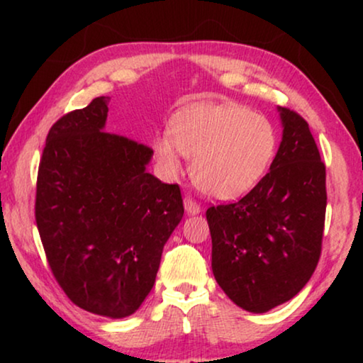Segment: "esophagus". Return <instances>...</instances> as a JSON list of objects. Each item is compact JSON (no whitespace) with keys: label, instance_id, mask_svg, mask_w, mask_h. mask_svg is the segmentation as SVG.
I'll return each mask as SVG.
<instances>
[{"label":"esophagus","instance_id":"esophagus-1","mask_svg":"<svg viewBox=\"0 0 363 363\" xmlns=\"http://www.w3.org/2000/svg\"><path fill=\"white\" fill-rule=\"evenodd\" d=\"M183 205H185V211L188 213V215H198V213L201 211V206L198 205V203L190 196H185V200H183Z\"/></svg>","mask_w":363,"mask_h":363}]
</instances>
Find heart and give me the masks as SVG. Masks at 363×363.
I'll list each match as a JSON object with an SVG mask.
<instances>
[{"mask_svg": "<svg viewBox=\"0 0 363 363\" xmlns=\"http://www.w3.org/2000/svg\"><path fill=\"white\" fill-rule=\"evenodd\" d=\"M170 135L153 138V152L167 178L191 160V178L208 196L231 200L251 190L274 158L277 133L269 118L238 104H193L172 117Z\"/></svg>", "mask_w": 363, "mask_h": 363, "instance_id": "b5f03b06", "label": "heart"}]
</instances>
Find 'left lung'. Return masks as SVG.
Here are the masks:
<instances>
[{
  "label": "left lung",
  "instance_id": "1",
  "mask_svg": "<svg viewBox=\"0 0 363 363\" xmlns=\"http://www.w3.org/2000/svg\"><path fill=\"white\" fill-rule=\"evenodd\" d=\"M282 140L269 172L240 201L211 206V267L225 294L255 314L292 299L322 250L325 165L299 113L277 107Z\"/></svg>",
  "mask_w": 363,
  "mask_h": 363
}]
</instances>
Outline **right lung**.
Listing matches in <instances>:
<instances>
[{
  "label": "right lung",
  "mask_w": 363,
  "mask_h": 363,
  "mask_svg": "<svg viewBox=\"0 0 363 363\" xmlns=\"http://www.w3.org/2000/svg\"><path fill=\"white\" fill-rule=\"evenodd\" d=\"M107 104L94 99L51 127L34 210L49 267L69 299L122 319L152 291L185 210L180 186L147 172L150 147L104 132Z\"/></svg>",
  "instance_id": "right-lung-1"
}]
</instances>
